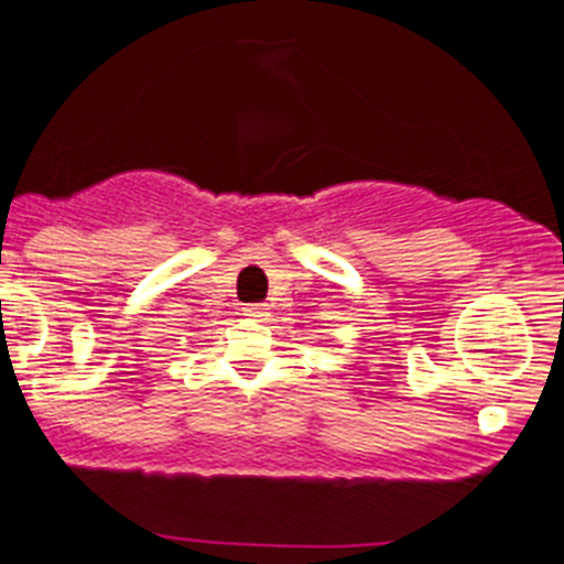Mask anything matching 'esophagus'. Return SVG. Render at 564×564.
I'll list each match as a JSON object with an SVG mask.
<instances>
[{
  "instance_id": "34e87169",
  "label": "esophagus",
  "mask_w": 564,
  "mask_h": 564,
  "mask_svg": "<svg viewBox=\"0 0 564 564\" xmlns=\"http://www.w3.org/2000/svg\"><path fill=\"white\" fill-rule=\"evenodd\" d=\"M245 316H250V319H264L267 316V305H259V303H253V305H245Z\"/></svg>"
}]
</instances>
